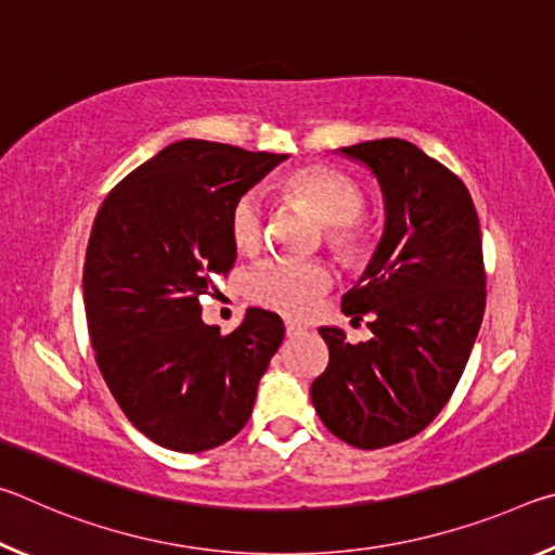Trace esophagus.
Instances as JSON below:
<instances>
[{
  "label": "esophagus",
  "instance_id": "esophagus-1",
  "mask_svg": "<svg viewBox=\"0 0 555 555\" xmlns=\"http://www.w3.org/2000/svg\"><path fill=\"white\" fill-rule=\"evenodd\" d=\"M304 333H306V327H304V325L286 321V335H288V337H298V335H304Z\"/></svg>",
  "mask_w": 555,
  "mask_h": 555
}]
</instances>
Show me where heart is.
<instances>
[{"mask_svg": "<svg viewBox=\"0 0 555 555\" xmlns=\"http://www.w3.org/2000/svg\"><path fill=\"white\" fill-rule=\"evenodd\" d=\"M279 195L284 203L300 205L323 222V242L343 264H364L379 242V222L362 208L364 188L350 173L327 164L298 166L279 178ZM267 210L257 193L234 198L228 215L232 247L240 255H255L264 240ZM333 284V274L323 261L274 257L247 276V294L257 304L300 318L315 308Z\"/></svg>", "mask_w": 555, "mask_h": 555, "instance_id": "obj_1", "label": "heart"}]
</instances>
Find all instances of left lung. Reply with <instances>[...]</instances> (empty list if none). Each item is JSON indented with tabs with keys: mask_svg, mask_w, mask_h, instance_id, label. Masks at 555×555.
Wrapping results in <instances>:
<instances>
[{
	"mask_svg": "<svg viewBox=\"0 0 555 555\" xmlns=\"http://www.w3.org/2000/svg\"><path fill=\"white\" fill-rule=\"evenodd\" d=\"M367 164L387 230L345 315H372V340L321 327L331 350L311 384L318 416L345 443L387 448L421 434L453 397L485 315L482 234L465 183L403 139L340 149Z\"/></svg>",
	"mask_w": 555,
	"mask_h": 555,
	"instance_id": "1",
	"label": "left lung"
}]
</instances>
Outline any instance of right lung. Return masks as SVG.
Returning <instances> with one entry per match:
<instances>
[{
	"mask_svg": "<svg viewBox=\"0 0 555 555\" xmlns=\"http://www.w3.org/2000/svg\"><path fill=\"white\" fill-rule=\"evenodd\" d=\"M284 158L183 139L100 205L82 267L90 343L119 409L158 446L203 453L251 416L284 323L249 308L237 331L220 335L203 323L201 296L234 267V198Z\"/></svg>",
	"mask_w": 555,
	"mask_h": 555,
	"instance_id": "1",
	"label": "right lung"
}]
</instances>
